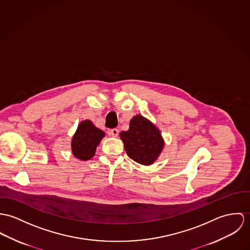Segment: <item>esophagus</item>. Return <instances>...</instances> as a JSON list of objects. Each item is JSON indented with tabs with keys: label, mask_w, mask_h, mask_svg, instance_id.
Here are the masks:
<instances>
[{
	"label": "esophagus",
	"mask_w": 250,
	"mask_h": 250,
	"mask_svg": "<svg viewBox=\"0 0 250 250\" xmlns=\"http://www.w3.org/2000/svg\"><path fill=\"white\" fill-rule=\"evenodd\" d=\"M119 134V130L117 128H112L109 130V135H111L113 137H117Z\"/></svg>",
	"instance_id": "esophagus-1"
}]
</instances>
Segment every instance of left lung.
<instances>
[{
    "label": "left lung",
    "instance_id": "left-lung-1",
    "mask_svg": "<svg viewBox=\"0 0 250 250\" xmlns=\"http://www.w3.org/2000/svg\"><path fill=\"white\" fill-rule=\"evenodd\" d=\"M120 137L128 157L142 165L152 164L164 146L158 128L141 115L133 117L129 129L121 132Z\"/></svg>",
    "mask_w": 250,
    "mask_h": 250
}]
</instances>
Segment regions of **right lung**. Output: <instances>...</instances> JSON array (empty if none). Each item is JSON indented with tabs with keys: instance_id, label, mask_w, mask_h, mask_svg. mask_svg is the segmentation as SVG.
Instances as JSON below:
<instances>
[{
	"instance_id": "obj_1",
	"label": "right lung",
	"mask_w": 250,
	"mask_h": 250,
	"mask_svg": "<svg viewBox=\"0 0 250 250\" xmlns=\"http://www.w3.org/2000/svg\"><path fill=\"white\" fill-rule=\"evenodd\" d=\"M104 136V132L97 128L92 122L89 120L82 122L72 140L73 154L81 160L91 159Z\"/></svg>"
}]
</instances>
